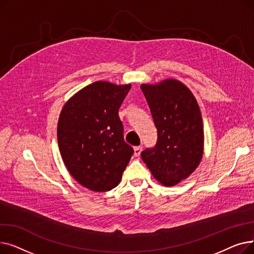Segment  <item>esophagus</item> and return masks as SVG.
<instances>
[{
	"mask_svg": "<svg viewBox=\"0 0 254 254\" xmlns=\"http://www.w3.org/2000/svg\"><path fill=\"white\" fill-rule=\"evenodd\" d=\"M141 151H142V146H136V147H134V155L135 156H140Z\"/></svg>",
	"mask_w": 254,
	"mask_h": 254,
	"instance_id": "34e87169",
	"label": "esophagus"
}]
</instances>
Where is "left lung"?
<instances>
[{"instance_id": "8db88e82", "label": "left lung", "mask_w": 254, "mask_h": 254, "mask_svg": "<svg viewBox=\"0 0 254 254\" xmlns=\"http://www.w3.org/2000/svg\"><path fill=\"white\" fill-rule=\"evenodd\" d=\"M157 128L154 148L141 153L153 177L174 186L198 167L204 154V128L198 104L190 89L177 79L141 84Z\"/></svg>"}]
</instances>
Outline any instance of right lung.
<instances>
[{
	"mask_svg": "<svg viewBox=\"0 0 254 254\" xmlns=\"http://www.w3.org/2000/svg\"><path fill=\"white\" fill-rule=\"evenodd\" d=\"M131 84L96 81L66 101L58 123L63 162L72 177L92 191L119 184L134 150L118 116Z\"/></svg>",
	"mask_w": 254,
	"mask_h": 254,
	"instance_id": "1",
	"label": "right lung"
}]
</instances>
